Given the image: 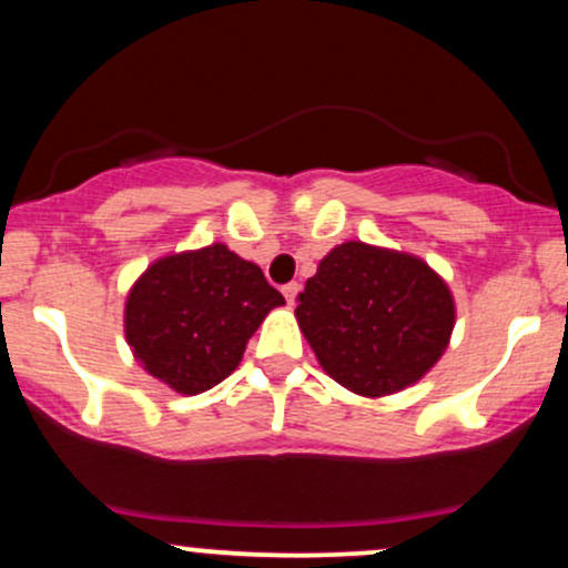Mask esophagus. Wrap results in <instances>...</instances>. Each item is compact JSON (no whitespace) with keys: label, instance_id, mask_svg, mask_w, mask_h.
<instances>
[{"label":"esophagus","instance_id":"obj_1","mask_svg":"<svg viewBox=\"0 0 568 568\" xmlns=\"http://www.w3.org/2000/svg\"><path fill=\"white\" fill-rule=\"evenodd\" d=\"M298 293H302V285H298V283H288V285H283V296H285V302H288L291 306L296 304Z\"/></svg>","mask_w":568,"mask_h":568}]
</instances>
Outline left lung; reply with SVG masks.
<instances>
[{"label": "left lung", "instance_id": "1", "mask_svg": "<svg viewBox=\"0 0 568 568\" xmlns=\"http://www.w3.org/2000/svg\"><path fill=\"white\" fill-rule=\"evenodd\" d=\"M296 323L331 379L355 395L384 397L440 361L456 302L425 258L347 240L306 280Z\"/></svg>", "mask_w": 568, "mask_h": 568}]
</instances>
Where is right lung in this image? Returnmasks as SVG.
Returning <instances> with one entry per match:
<instances>
[{
	"label": "right lung",
	"instance_id": "1",
	"mask_svg": "<svg viewBox=\"0 0 568 568\" xmlns=\"http://www.w3.org/2000/svg\"><path fill=\"white\" fill-rule=\"evenodd\" d=\"M283 304L262 266L224 243L165 253L130 285L125 342L149 376L200 395L240 366L247 338Z\"/></svg>",
	"mask_w": 568,
	"mask_h": 568
}]
</instances>
